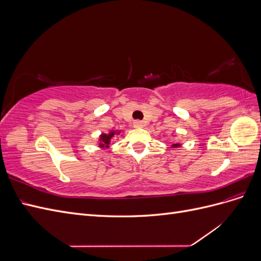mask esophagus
Instances as JSON below:
<instances>
[{
    "label": "esophagus",
    "instance_id": "34e87169",
    "mask_svg": "<svg viewBox=\"0 0 261 261\" xmlns=\"http://www.w3.org/2000/svg\"><path fill=\"white\" fill-rule=\"evenodd\" d=\"M133 126L135 128H140V127H143L144 126V122H141V121H135L133 123Z\"/></svg>",
    "mask_w": 261,
    "mask_h": 261
}]
</instances>
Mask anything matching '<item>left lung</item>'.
<instances>
[{
	"instance_id": "8db88e82",
	"label": "left lung",
	"mask_w": 261,
	"mask_h": 261,
	"mask_svg": "<svg viewBox=\"0 0 261 261\" xmlns=\"http://www.w3.org/2000/svg\"><path fill=\"white\" fill-rule=\"evenodd\" d=\"M179 145L178 144H174V145H173V147H178Z\"/></svg>"
}]
</instances>
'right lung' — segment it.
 Wrapping results in <instances>:
<instances>
[{"mask_svg": "<svg viewBox=\"0 0 261 261\" xmlns=\"http://www.w3.org/2000/svg\"><path fill=\"white\" fill-rule=\"evenodd\" d=\"M118 134V133H117ZM115 135V132H110V134H102L101 137H100V140L102 141V144H100L101 147H109V144H110V140H111V138Z\"/></svg>", "mask_w": 261, "mask_h": 261, "instance_id": "add662e5", "label": "right lung"}]
</instances>
